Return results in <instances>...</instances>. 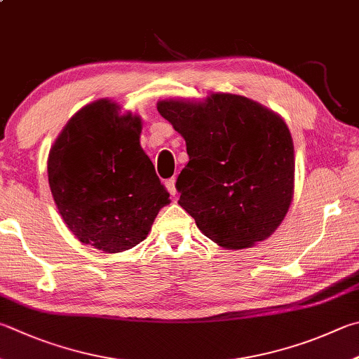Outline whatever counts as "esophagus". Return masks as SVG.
I'll return each instance as SVG.
<instances>
[{
    "label": "esophagus",
    "instance_id": "34e87169",
    "mask_svg": "<svg viewBox=\"0 0 359 359\" xmlns=\"http://www.w3.org/2000/svg\"><path fill=\"white\" fill-rule=\"evenodd\" d=\"M165 187H166V190L169 191V194H171V196H175V193H177V190H175V177L168 179L165 182Z\"/></svg>",
    "mask_w": 359,
    "mask_h": 359
}]
</instances>
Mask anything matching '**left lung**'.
<instances>
[{
  "label": "left lung",
  "instance_id": "left-lung-1",
  "mask_svg": "<svg viewBox=\"0 0 359 359\" xmlns=\"http://www.w3.org/2000/svg\"><path fill=\"white\" fill-rule=\"evenodd\" d=\"M157 109L187 142L190 161L175 188L199 231L229 250L269 238L293 196V142L281 117L221 93L202 103L163 100Z\"/></svg>",
  "mask_w": 359,
  "mask_h": 359
}]
</instances>
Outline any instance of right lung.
I'll list each match as a JSON object with an SVG mask.
<instances>
[{"mask_svg":"<svg viewBox=\"0 0 359 359\" xmlns=\"http://www.w3.org/2000/svg\"><path fill=\"white\" fill-rule=\"evenodd\" d=\"M140 135V116H119V107L103 99L72 117L51 147L50 190L81 243L105 252L130 250L169 204Z\"/></svg>","mask_w":359,"mask_h":359,"instance_id":"right-lung-1","label":"right lung"}]
</instances>
